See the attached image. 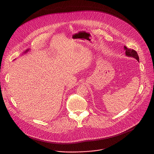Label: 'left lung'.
<instances>
[{
	"mask_svg": "<svg viewBox=\"0 0 154 154\" xmlns=\"http://www.w3.org/2000/svg\"><path fill=\"white\" fill-rule=\"evenodd\" d=\"M124 48L125 50V53H126V55L128 57H133L135 59H136L138 62L139 61V58L138 56V54L137 53V52L133 50V49H131V48H127L126 46H124Z\"/></svg>",
	"mask_w": 154,
	"mask_h": 154,
	"instance_id": "1",
	"label": "left lung"
}]
</instances>
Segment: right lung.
Returning a JSON list of instances; mask_svg holds the SVG:
<instances>
[{"instance_id": "add662e5", "label": "right lung", "mask_w": 154, "mask_h": 154, "mask_svg": "<svg viewBox=\"0 0 154 154\" xmlns=\"http://www.w3.org/2000/svg\"><path fill=\"white\" fill-rule=\"evenodd\" d=\"M29 50H29V49H27V50H26L23 52V53H27L28 51H29Z\"/></svg>"}]
</instances>
